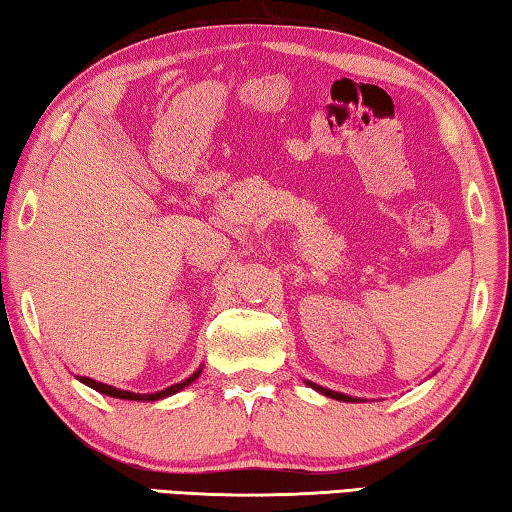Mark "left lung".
Wrapping results in <instances>:
<instances>
[{"instance_id": "left-lung-1", "label": "left lung", "mask_w": 512, "mask_h": 512, "mask_svg": "<svg viewBox=\"0 0 512 512\" xmlns=\"http://www.w3.org/2000/svg\"><path fill=\"white\" fill-rule=\"evenodd\" d=\"M307 384H309L311 388H314V391L323 393V395H327V397H332V400H339V402H359V400H354V397H350V395H343V393L329 391V388H323V386H318V384H311V381H307Z\"/></svg>"}]
</instances>
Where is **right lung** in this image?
<instances>
[{"label": "right lung", "instance_id": "right-lung-1", "mask_svg": "<svg viewBox=\"0 0 512 512\" xmlns=\"http://www.w3.org/2000/svg\"><path fill=\"white\" fill-rule=\"evenodd\" d=\"M198 375H201V368H198L192 377H187L185 381H180V384H173L169 388H164V391H158V393H149V395H142V393H131V391H121V388H115V386H108V384H101V381H94L90 377H79L85 386L94 388V391H99L103 395H110V397H117V400H133V402H155V400H162V397H169L173 393L183 391L185 386L192 384L194 379H198Z\"/></svg>", "mask_w": 512, "mask_h": 512}]
</instances>
